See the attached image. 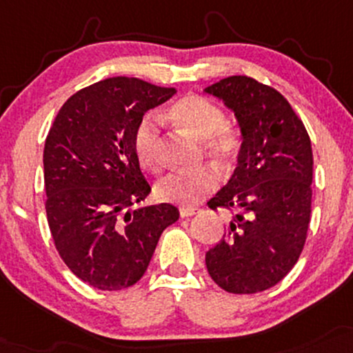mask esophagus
I'll use <instances>...</instances> for the list:
<instances>
[{
    "instance_id": "1",
    "label": "esophagus",
    "mask_w": 353,
    "mask_h": 353,
    "mask_svg": "<svg viewBox=\"0 0 353 353\" xmlns=\"http://www.w3.org/2000/svg\"><path fill=\"white\" fill-rule=\"evenodd\" d=\"M199 212H201V209H197V207H181L179 214L182 219H185V217H192V215L199 214Z\"/></svg>"
}]
</instances>
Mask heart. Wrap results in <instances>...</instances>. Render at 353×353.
<instances>
[{
  "instance_id": "heart-1",
  "label": "heart",
  "mask_w": 353,
  "mask_h": 353,
  "mask_svg": "<svg viewBox=\"0 0 353 353\" xmlns=\"http://www.w3.org/2000/svg\"><path fill=\"white\" fill-rule=\"evenodd\" d=\"M171 117L177 126L202 139L207 158L219 168H228L239 158L241 136L239 130L227 125L223 110L214 101L189 93L174 101ZM159 136V118L156 114H146L136 125L133 134L134 154L139 164L150 171H158L163 164ZM217 185V172L209 165H202L190 171L169 172L158 181L154 192L159 201L189 207L210 195Z\"/></svg>"
}]
</instances>
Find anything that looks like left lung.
<instances>
[{
  "mask_svg": "<svg viewBox=\"0 0 353 353\" xmlns=\"http://www.w3.org/2000/svg\"><path fill=\"white\" fill-rule=\"evenodd\" d=\"M239 123L236 168L210 209L235 210L205 254L210 278L233 294L270 290L292 270L311 217L312 148L303 121L279 92L232 75L203 88Z\"/></svg>",
  "mask_w": 353,
  "mask_h": 353,
  "instance_id": "left-lung-1",
  "label": "left lung"
}]
</instances>
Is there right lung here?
Returning a JSON list of instances; mask_svg holds the SVG:
<instances>
[{"instance_id": "add662e5", "label": "right lung", "mask_w": 353, "mask_h": 353, "mask_svg": "<svg viewBox=\"0 0 353 353\" xmlns=\"http://www.w3.org/2000/svg\"><path fill=\"white\" fill-rule=\"evenodd\" d=\"M176 93L134 77H112L72 95L44 146L46 212L59 254L97 290L133 286L161 233L179 219L171 203L131 207L151 192L133 134L148 110Z\"/></svg>"}]
</instances>
